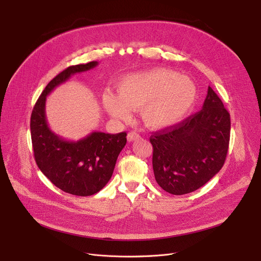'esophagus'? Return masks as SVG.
Wrapping results in <instances>:
<instances>
[{
    "label": "esophagus",
    "instance_id": "esophagus-1",
    "mask_svg": "<svg viewBox=\"0 0 261 261\" xmlns=\"http://www.w3.org/2000/svg\"><path fill=\"white\" fill-rule=\"evenodd\" d=\"M127 139H128V142H134V141L140 139V135H139V133H136V132L132 131V132H129V133H128Z\"/></svg>",
    "mask_w": 261,
    "mask_h": 261
}]
</instances>
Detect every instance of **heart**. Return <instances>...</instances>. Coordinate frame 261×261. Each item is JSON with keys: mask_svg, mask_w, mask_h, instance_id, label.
Masks as SVG:
<instances>
[{"mask_svg": "<svg viewBox=\"0 0 261 261\" xmlns=\"http://www.w3.org/2000/svg\"><path fill=\"white\" fill-rule=\"evenodd\" d=\"M197 87L187 76L168 68H153L123 78L118 95L102 96L106 111L119 120H128L131 110H141L145 125L151 129L168 128L179 122L197 99Z\"/></svg>", "mask_w": 261, "mask_h": 261, "instance_id": "b5f03b06", "label": "heart"}]
</instances>
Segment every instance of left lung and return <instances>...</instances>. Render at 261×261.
I'll use <instances>...</instances> for the list:
<instances>
[{
    "label": "left lung",
    "mask_w": 261,
    "mask_h": 261,
    "mask_svg": "<svg viewBox=\"0 0 261 261\" xmlns=\"http://www.w3.org/2000/svg\"><path fill=\"white\" fill-rule=\"evenodd\" d=\"M229 133V113L208 87L201 111L150 138L158 184L175 196L193 193L206 184L223 166Z\"/></svg>",
    "instance_id": "obj_1"
}]
</instances>
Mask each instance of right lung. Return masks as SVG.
Listing matches in <instances>:
<instances>
[{"label":"right lung","mask_w":261,"mask_h":261,"mask_svg":"<svg viewBox=\"0 0 261 261\" xmlns=\"http://www.w3.org/2000/svg\"><path fill=\"white\" fill-rule=\"evenodd\" d=\"M97 65V61H92L65 68L45 87L31 117L34 155L39 169L64 193L80 197L98 193L111 179L116 160L127 143V133L94 131L79 141L64 140L48 127L45 103L53 90L73 75Z\"/></svg>","instance_id":"obj_1"}]
</instances>
